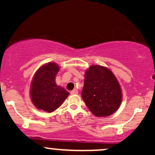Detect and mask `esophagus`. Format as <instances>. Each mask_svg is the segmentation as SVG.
<instances>
[{
	"label": "esophagus",
	"mask_w": 155,
	"mask_h": 155,
	"mask_svg": "<svg viewBox=\"0 0 155 155\" xmlns=\"http://www.w3.org/2000/svg\"><path fill=\"white\" fill-rule=\"evenodd\" d=\"M79 93V91H78L77 89H74V90H73L71 92V95H77V94Z\"/></svg>",
	"instance_id": "1"
}]
</instances>
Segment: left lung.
I'll return each instance as SVG.
<instances>
[{
    "mask_svg": "<svg viewBox=\"0 0 155 155\" xmlns=\"http://www.w3.org/2000/svg\"><path fill=\"white\" fill-rule=\"evenodd\" d=\"M81 97L90 111L97 117H108L120 108L122 90L110 69L92 65L84 74Z\"/></svg>",
    "mask_w": 155,
    "mask_h": 155,
    "instance_id": "obj_1",
    "label": "left lung"
}]
</instances>
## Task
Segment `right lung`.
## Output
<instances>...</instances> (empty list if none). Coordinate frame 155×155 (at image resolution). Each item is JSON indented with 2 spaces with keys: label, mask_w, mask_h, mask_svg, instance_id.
Instances as JSON below:
<instances>
[{
  "label": "right lung",
  "mask_w": 155,
  "mask_h": 155,
  "mask_svg": "<svg viewBox=\"0 0 155 155\" xmlns=\"http://www.w3.org/2000/svg\"><path fill=\"white\" fill-rule=\"evenodd\" d=\"M60 66L55 63H48L35 72L31 85V98L38 109L50 113L59 108L67 98L69 92L57 85L55 77Z\"/></svg>",
  "instance_id": "right-lung-1"
}]
</instances>
